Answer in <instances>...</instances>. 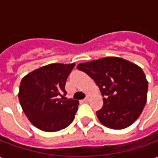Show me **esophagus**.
Here are the masks:
<instances>
[{"label": "esophagus", "mask_w": 158, "mask_h": 158, "mask_svg": "<svg viewBox=\"0 0 158 158\" xmlns=\"http://www.w3.org/2000/svg\"><path fill=\"white\" fill-rule=\"evenodd\" d=\"M88 101H89V98H88V97H86V98H85V99L83 100V102H88Z\"/></svg>", "instance_id": "esophagus-1"}]
</instances>
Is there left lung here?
I'll return each instance as SVG.
<instances>
[{
  "mask_svg": "<svg viewBox=\"0 0 158 158\" xmlns=\"http://www.w3.org/2000/svg\"><path fill=\"white\" fill-rule=\"evenodd\" d=\"M77 69L94 79L105 96L102 109L96 112L101 123L123 129L135 122L146 106L148 89L141 68L125 59L107 56L79 63Z\"/></svg>",
  "mask_w": 158,
  "mask_h": 158,
  "instance_id": "left-lung-1",
  "label": "left lung"
}]
</instances>
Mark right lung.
I'll return each instance as SVG.
<instances>
[{
    "mask_svg": "<svg viewBox=\"0 0 158 158\" xmlns=\"http://www.w3.org/2000/svg\"><path fill=\"white\" fill-rule=\"evenodd\" d=\"M75 63H52L25 75L19 86V99L33 125L45 132H56L71 123L79 101L63 99L67 79ZM62 97L60 98V96Z\"/></svg>",
    "mask_w": 158,
    "mask_h": 158,
    "instance_id": "obj_1",
    "label": "right lung"
}]
</instances>
